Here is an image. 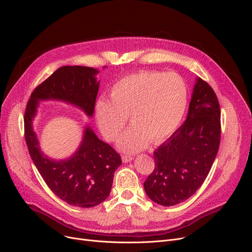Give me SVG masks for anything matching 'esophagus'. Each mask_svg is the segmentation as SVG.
I'll list each match as a JSON object with an SVG mask.
<instances>
[{
    "label": "esophagus",
    "mask_w": 252,
    "mask_h": 252,
    "mask_svg": "<svg viewBox=\"0 0 252 252\" xmlns=\"http://www.w3.org/2000/svg\"><path fill=\"white\" fill-rule=\"evenodd\" d=\"M133 156H130V155H123L122 156V159H123V161L124 162H129L131 159H133Z\"/></svg>",
    "instance_id": "34e87169"
}]
</instances>
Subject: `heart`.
I'll return each instance as SVG.
<instances>
[{"label": "heart", "mask_w": 252, "mask_h": 252, "mask_svg": "<svg viewBox=\"0 0 252 252\" xmlns=\"http://www.w3.org/2000/svg\"><path fill=\"white\" fill-rule=\"evenodd\" d=\"M188 90L175 72L139 71L113 85L111 100L101 97L96 104V118L103 136L117 140L126 126L133 125L118 142L127 152L140 151L149 142L160 144L179 127L186 111Z\"/></svg>", "instance_id": "obj_1"}]
</instances>
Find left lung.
<instances>
[{
	"mask_svg": "<svg viewBox=\"0 0 252 252\" xmlns=\"http://www.w3.org/2000/svg\"><path fill=\"white\" fill-rule=\"evenodd\" d=\"M220 141V108L205 81L197 78L186 122L153 154L155 167L144 183L152 201L171 206L199 189L213 166Z\"/></svg>",
	"mask_w": 252,
	"mask_h": 252,
	"instance_id": "left-lung-1",
	"label": "left lung"
}]
</instances>
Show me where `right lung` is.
<instances>
[{"mask_svg":"<svg viewBox=\"0 0 252 252\" xmlns=\"http://www.w3.org/2000/svg\"><path fill=\"white\" fill-rule=\"evenodd\" d=\"M98 70L87 66H62L32 91L24 112V137L32 159L50 190L61 200L83 208L94 207L109 196L114 171L122 158L90 127L81 147L66 160H52L43 154L32 130L37 101L57 99L81 107L89 116L95 110Z\"/></svg>","mask_w":252,"mask_h":252,"instance_id":"1","label":"right lung"}]
</instances>
